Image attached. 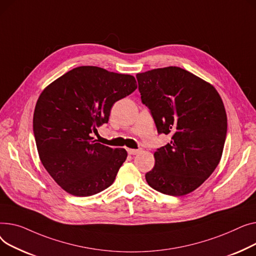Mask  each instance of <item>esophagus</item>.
I'll use <instances>...</instances> for the list:
<instances>
[{
  "label": "esophagus",
  "instance_id": "obj_1",
  "mask_svg": "<svg viewBox=\"0 0 256 256\" xmlns=\"http://www.w3.org/2000/svg\"><path fill=\"white\" fill-rule=\"evenodd\" d=\"M127 151H128V153H129L130 155H136V154L140 153V148H128Z\"/></svg>",
  "mask_w": 256,
  "mask_h": 256
}]
</instances>
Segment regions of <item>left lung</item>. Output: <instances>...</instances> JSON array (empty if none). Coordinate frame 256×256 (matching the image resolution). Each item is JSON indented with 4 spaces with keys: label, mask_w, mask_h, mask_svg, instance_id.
<instances>
[{
    "label": "left lung",
    "mask_w": 256,
    "mask_h": 256,
    "mask_svg": "<svg viewBox=\"0 0 256 256\" xmlns=\"http://www.w3.org/2000/svg\"><path fill=\"white\" fill-rule=\"evenodd\" d=\"M136 78L158 133L172 136L154 153L155 166L146 180L163 194L182 196L198 188L220 162L228 130L223 101L213 84L180 67L148 70Z\"/></svg>",
    "instance_id": "left-lung-1"
}]
</instances>
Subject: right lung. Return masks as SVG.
Listing matches in <instances>:
<instances>
[{"label":"right lung","mask_w":256,"mask_h":256,"mask_svg":"<svg viewBox=\"0 0 256 256\" xmlns=\"http://www.w3.org/2000/svg\"><path fill=\"white\" fill-rule=\"evenodd\" d=\"M136 88L132 75L80 66L40 94L33 116L39 158L69 194L91 196L114 183L127 151L96 142L91 134L108 122L114 103Z\"/></svg>","instance_id":"1"}]
</instances>
